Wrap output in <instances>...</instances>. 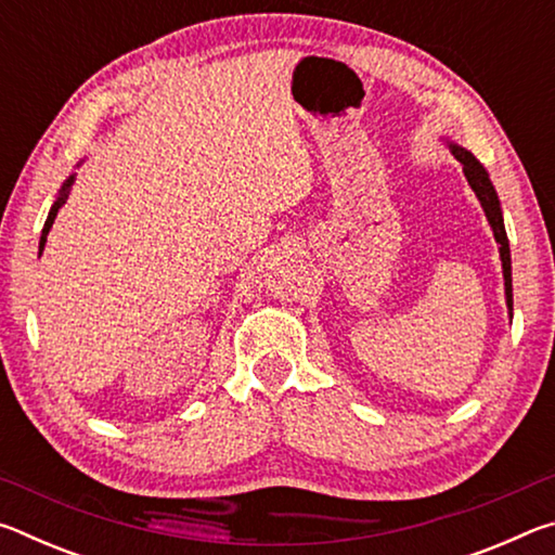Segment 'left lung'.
I'll return each instance as SVG.
<instances>
[{
    "label": "left lung",
    "mask_w": 555,
    "mask_h": 555,
    "mask_svg": "<svg viewBox=\"0 0 555 555\" xmlns=\"http://www.w3.org/2000/svg\"><path fill=\"white\" fill-rule=\"evenodd\" d=\"M453 156L463 164V171L467 183L473 185V191L477 198H480L482 208L487 212V220H490L492 230H494V240L500 242V257H502V269H504V288H506V306L509 311H514V288H512V257H509V240H506V230H504V220H502V210H500V201H496L494 185L490 183V176L482 168V164L477 158L465 152L463 146H453Z\"/></svg>",
    "instance_id": "8db88e82"
}]
</instances>
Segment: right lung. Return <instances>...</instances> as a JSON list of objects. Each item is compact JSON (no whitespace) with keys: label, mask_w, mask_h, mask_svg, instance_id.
<instances>
[{"label":"right lung","mask_w":555,"mask_h":555,"mask_svg":"<svg viewBox=\"0 0 555 555\" xmlns=\"http://www.w3.org/2000/svg\"><path fill=\"white\" fill-rule=\"evenodd\" d=\"M70 183H73V178L68 183L63 185V193H61V198L53 203V208H51V212H49V218H46V224H43V232H41V242H39V249H43V244H46V234H49V230H51V224H53V220H55V215H59V210L63 208V203H65V198H68V188H70Z\"/></svg>","instance_id":"right-lung-1"}]
</instances>
